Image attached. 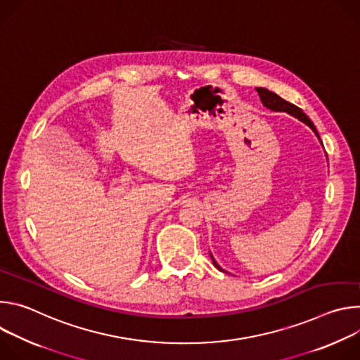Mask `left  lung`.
<instances>
[{
    "label": "left lung",
    "mask_w": 360,
    "mask_h": 360,
    "mask_svg": "<svg viewBox=\"0 0 360 360\" xmlns=\"http://www.w3.org/2000/svg\"><path fill=\"white\" fill-rule=\"evenodd\" d=\"M256 91H258L259 98H261V101H262V104H264L266 108H269V110H272V111L288 112V114L293 115L295 118H297V120H300L302 122H304L307 127H311V128L314 129V132H315V134L318 135V138H319V134H318V131H316L314 122H312L309 118H307V115H306L299 107L290 104V102L285 101L283 98H281L279 95H276L275 92H272V91H269V89H266V88H256ZM212 262H214V265H215L217 269L225 272V271L215 262L214 258H212Z\"/></svg>",
    "instance_id": "obj_1"
}]
</instances>
